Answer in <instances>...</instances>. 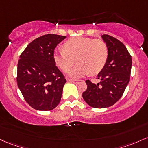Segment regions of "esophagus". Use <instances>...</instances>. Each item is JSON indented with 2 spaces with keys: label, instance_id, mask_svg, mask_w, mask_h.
Returning a JSON list of instances; mask_svg holds the SVG:
<instances>
[{
  "label": "esophagus",
  "instance_id": "esophagus-1",
  "mask_svg": "<svg viewBox=\"0 0 148 148\" xmlns=\"http://www.w3.org/2000/svg\"><path fill=\"white\" fill-rule=\"evenodd\" d=\"M82 80H71V79H69V82H73L74 84H79L82 82Z\"/></svg>",
  "mask_w": 148,
  "mask_h": 148
}]
</instances>
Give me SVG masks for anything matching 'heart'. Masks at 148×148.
<instances>
[{
	"label": "heart",
	"mask_w": 148,
	"mask_h": 148,
	"mask_svg": "<svg viewBox=\"0 0 148 148\" xmlns=\"http://www.w3.org/2000/svg\"><path fill=\"white\" fill-rule=\"evenodd\" d=\"M64 51H56L53 59L56 65L68 72L77 59L78 64L69 71L72 78H81L101 71L106 64L108 49L105 42L87 37H74L62 45Z\"/></svg>",
	"instance_id": "obj_1"
}]
</instances>
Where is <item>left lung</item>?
<instances>
[{
    "label": "left lung",
    "mask_w": 148,
    "mask_h": 148,
    "mask_svg": "<svg viewBox=\"0 0 148 148\" xmlns=\"http://www.w3.org/2000/svg\"><path fill=\"white\" fill-rule=\"evenodd\" d=\"M101 37L108 47V60L98 74L100 83L87 80V89L82 94L86 103L95 108H109L121 98L129 84L132 66L131 55L121 41L107 34Z\"/></svg>",
    "instance_id": "obj_1"
}]
</instances>
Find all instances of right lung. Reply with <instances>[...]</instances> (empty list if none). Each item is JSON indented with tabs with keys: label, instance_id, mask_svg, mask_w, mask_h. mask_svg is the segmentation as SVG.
I'll return each mask as SVG.
<instances>
[{
	"label": "right lung",
	"instance_id": "1",
	"mask_svg": "<svg viewBox=\"0 0 148 148\" xmlns=\"http://www.w3.org/2000/svg\"><path fill=\"white\" fill-rule=\"evenodd\" d=\"M66 36L47 34L36 38L22 53L17 64V85L27 103L40 111L60 103L66 79L53 59L56 46Z\"/></svg>",
	"mask_w": 148,
	"mask_h": 148
}]
</instances>
